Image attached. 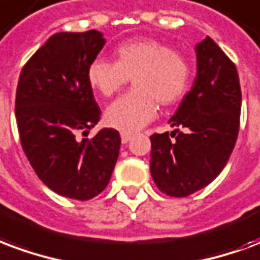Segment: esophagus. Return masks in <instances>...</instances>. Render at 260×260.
Wrapping results in <instances>:
<instances>
[{
	"label": "esophagus",
	"mask_w": 260,
	"mask_h": 260,
	"mask_svg": "<svg viewBox=\"0 0 260 260\" xmlns=\"http://www.w3.org/2000/svg\"><path fill=\"white\" fill-rule=\"evenodd\" d=\"M131 139H132V135H129V134H121V142L122 143H128Z\"/></svg>",
	"instance_id": "1"
}]
</instances>
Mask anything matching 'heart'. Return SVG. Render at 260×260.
Instances as JSON below:
<instances>
[{
    "label": "heart",
    "instance_id": "1",
    "mask_svg": "<svg viewBox=\"0 0 260 260\" xmlns=\"http://www.w3.org/2000/svg\"><path fill=\"white\" fill-rule=\"evenodd\" d=\"M117 61L98 57L88 66L86 77L93 89L113 96L135 77V91L113 102L105 113L111 128L134 134L154 120L157 101L174 105L187 91L190 67L183 56L153 38L124 42L115 49Z\"/></svg>",
    "mask_w": 260,
    "mask_h": 260
}]
</instances>
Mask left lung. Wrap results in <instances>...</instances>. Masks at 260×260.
Masks as SVG:
<instances>
[{
    "instance_id": "obj_1",
    "label": "left lung",
    "mask_w": 260,
    "mask_h": 260,
    "mask_svg": "<svg viewBox=\"0 0 260 260\" xmlns=\"http://www.w3.org/2000/svg\"><path fill=\"white\" fill-rule=\"evenodd\" d=\"M196 57L193 86L168 121L174 131L150 136V172L171 197L208 186L228 164L240 128L241 88L234 63L211 37L196 45Z\"/></svg>"
}]
</instances>
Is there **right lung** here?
<instances>
[{
    "label": "right lung",
    "instance_id": "add662e5",
    "mask_svg": "<svg viewBox=\"0 0 260 260\" xmlns=\"http://www.w3.org/2000/svg\"><path fill=\"white\" fill-rule=\"evenodd\" d=\"M98 30L56 32L24 64L15 114L22 147L38 178L63 197L91 200L109 184L120 153V134L103 128L86 71L105 47Z\"/></svg>",
    "mask_w": 260,
    "mask_h": 260
}]
</instances>
